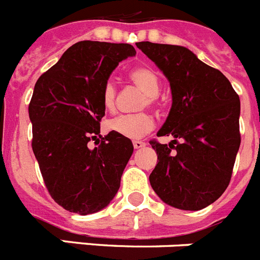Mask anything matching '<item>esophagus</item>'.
Listing matches in <instances>:
<instances>
[{"mask_svg":"<svg viewBox=\"0 0 260 260\" xmlns=\"http://www.w3.org/2000/svg\"><path fill=\"white\" fill-rule=\"evenodd\" d=\"M146 144L144 143V141H133V146H135V149H141Z\"/></svg>","mask_w":260,"mask_h":260,"instance_id":"1","label":"esophagus"}]
</instances>
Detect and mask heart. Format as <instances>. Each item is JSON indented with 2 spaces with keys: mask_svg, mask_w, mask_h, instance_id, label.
I'll return each instance as SVG.
<instances>
[{
  "mask_svg": "<svg viewBox=\"0 0 260 260\" xmlns=\"http://www.w3.org/2000/svg\"><path fill=\"white\" fill-rule=\"evenodd\" d=\"M129 78L137 89L145 94L143 106H157L158 94L161 90V78L154 69L149 67L135 68L129 73ZM116 85L114 81H107L102 89V105L107 111H114L116 107ZM154 128V119L146 112L135 115H121L107 123V129L111 132L127 137L131 140H137L152 132Z\"/></svg>",
  "mask_w": 260,
  "mask_h": 260,
  "instance_id": "obj_1",
  "label": "heart"
}]
</instances>
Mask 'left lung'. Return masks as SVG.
<instances>
[{
    "label": "left lung",
    "instance_id": "obj_1",
    "mask_svg": "<svg viewBox=\"0 0 260 260\" xmlns=\"http://www.w3.org/2000/svg\"><path fill=\"white\" fill-rule=\"evenodd\" d=\"M136 46L168 77L173 94L157 136L174 140L169 145L149 141L158 155L150 184L171 207L205 208L224 193L233 173L241 144L238 94L218 69L184 47L150 42Z\"/></svg>",
    "mask_w": 260,
    "mask_h": 260
}]
</instances>
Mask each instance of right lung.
<instances>
[{"label": "right lung", "mask_w": 260, "mask_h": 260, "mask_svg": "<svg viewBox=\"0 0 260 260\" xmlns=\"http://www.w3.org/2000/svg\"><path fill=\"white\" fill-rule=\"evenodd\" d=\"M133 55L131 44L83 40L36 81L28 105L31 145L49 195L67 211L95 213L120 187L133 153L131 140L110 132L98 148L87 144L101 137L105 83L117 64Z\"/></svg>", "instance_id": "add662e5"}]
</instances>
